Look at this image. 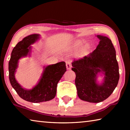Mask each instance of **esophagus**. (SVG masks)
Returning a JSON list of instances; mask_svg holds the SVG:
<instances>
[{
	"instance_id": "obj_1",
	"label": "esophagus",
	"mask_w": 130,
	"mask_h": 130,
	"mask_svg": "<svg viewBox=\"0 0 130 130\" xmlns=\"http://www.w3.org/2000/svg\"><path fill=\"white\" fill-rule=\"evenodd\" d=\"M66 67H67V69L68 70L71 69V67H72L71 62H70V61H67V62H66Z\"/></svg>"
}]
</instances>
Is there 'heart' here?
Wrapping results in <instances>:
<instances>
[{"label": "heart", "mask_w": 130, "mask_h": 130, "mask_svg": "<svg viewBox=\"0 0 130 130\" xmlns=\"http://www.w3.org/2000/svg\"><path fill=\"white\" fill-rule=\"evenodd\" d=\"M82 43H83L82 41H76V42L74 43L71 47H70V51L72 52H76L77 50H78L79 49V48L81 47V45H82ZM88 49V45H86L85 46L83 47L80 50H79V52L78 53V56H82L85 53L87 52Z\"/></svg>", "instance_id": "1"}]
</instances>
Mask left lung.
Segmentation results:
<instances>
[{
  "label": "left lung",
  "mask_w": 130,
  "mask_h": 130,
  "mask_svg": "<svg viewBox=\"0 0 130 130\" xmlns=\"http://www.w3.org/2000/svg\"><path fill=\"white\" fill-rule=\"evenodd\" d=\"M99 45L93 52L72 63L75 72V84L81 100L100 103L107 99L117 86L119 72L116 51L111 40L98 35ZM104 75L103 82L96 81L98 74Z\"/></svg>",
  "instance_id": "obj_1"
}]
</instances>
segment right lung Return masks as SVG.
<instances>
[{"mask_svg":"<svg viewBox=\"0 0 130 130\" xmlns=\"http://www.w3.org/2000/svg\"><path fill=\"white\" fill-rule=\"evenodd\" d=\"M40 38V35L34 34L24 38L13 49L8 63L9 79L11 84L18 95L23 100L31 103L47 102L55 98L58 81L67 71L65 62H60L43 67V71L37 84L32 89H26L18 83L15 73L18 67L19 59L30 56L31 45Z\"/></svg>","mask_w":130,"mask_h":130,"instance_id":"right-lung-1","label":"right lung"}]
</instances>
